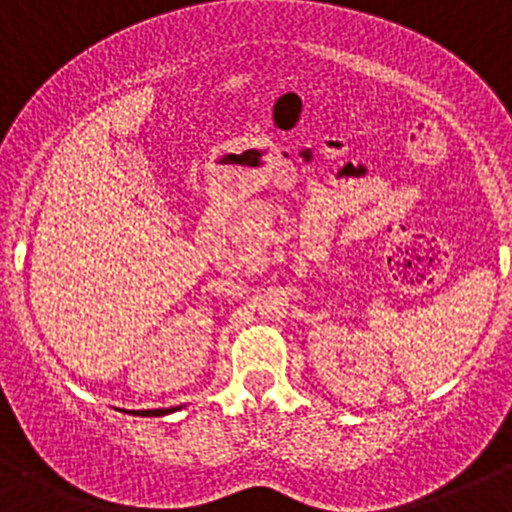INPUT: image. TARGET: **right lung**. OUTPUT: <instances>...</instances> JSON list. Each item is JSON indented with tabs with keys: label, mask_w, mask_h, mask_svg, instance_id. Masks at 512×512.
I'll return each mask as SVG.
<instances>
[{
	"label": "right lung",
	"mask_w": 512,
	"mask_h": 512,
	"mask_svg": "<svg viewBox=\"0 0 512 512\" xmlns=\"http://www.w3.org/2000/svg\"><path fill=\"white\" fill-rule=\"evenodd\" d=\"M163 412H168V410H139L136 415H163Z\"/></svg>",
	"instance_id": "1"
}]
</instances>
